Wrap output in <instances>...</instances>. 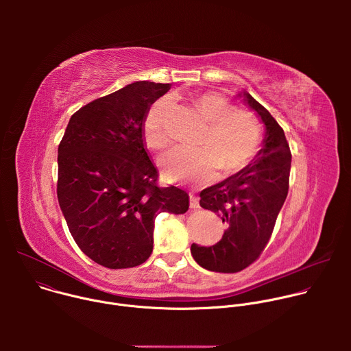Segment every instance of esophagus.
Segmentation results:
<instances>
[{
	"label": "esophagus",
	"mask_w": 351,
	"mask_h": 351,
	"mask_svg": "<svg viewBox=\"0 0 351 351\" xmlns=\"http://www.w3.org/2000/svg\"><path fill=\"white\" fill-rule=\"evenodd\" d=\"M199 207V203H198V197H195L194 194H190V208L191 210H195Z\"/></svg>",
	"instance_id": "obj_1"
}]
</instances>
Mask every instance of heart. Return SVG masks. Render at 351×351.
<instances>
[{
  "instance_id": "heart-1",
  "label": "heart",
  "mask_w": 351,
  "mask_h": 351,
  "mask_svg": "<svg viewBox=\"0 0 351 351\" xmlns=\"http://www.w3.org/2000/svg\"><path fill=\"white\" fill-rule=\"evenodd\" d=\"M194 104L210 123L199 147H179L162 158L161 165L168 180H208L221 168L223 173L244 169L257 157L263 128L258 118L247 110L236 108L218 93H204L194 98ZM171 98L164 97L149 107L143 138L148 148L161 152L171 144L169 115Z\"/></svg>"
}]
</instances>
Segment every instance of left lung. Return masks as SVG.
Segmentation results:
<instances>
[{
    "mask_svg": "<svg viewBox=\"0 0 351 351\" xmlns=\"http://www.w3.org/2000/svg\"><path fill=\"white\" fill-rule=\"evenodd\" d=\"M241 97L267 128L264 145L252 164L199 193V206L221 217L226 230L211 247L191 244L198 265L222 274L240 272L258 260L289 191L291 153L285 132L256 98L245 91Z\"/></svg>",
    "mask_w": 351,
    "mask_h": 351,
    "instance_id": "left-lung-1",
    "label": "left lung"
}]
</instances>
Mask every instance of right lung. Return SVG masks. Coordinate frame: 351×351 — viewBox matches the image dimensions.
<instances>
[{
  "mask_svg": "<svg viewBox=\"0 0 351 351\" xmlns=\"http://www.w3.org/2000/svg\"><path fill=\"white\" fill-rule=\"evenodd\" d=\"M169 83L136 82L76 111L58 145V203L82 252L110 269L133 268L153 253L160 213L184 214L189 194L160 187L143 125Z\"/></svg>",
  "mask_w": 351,
  "mask_h": 351,
  "instance_id": "add662e5",
  "label": "right lung"
}]
</instances>
